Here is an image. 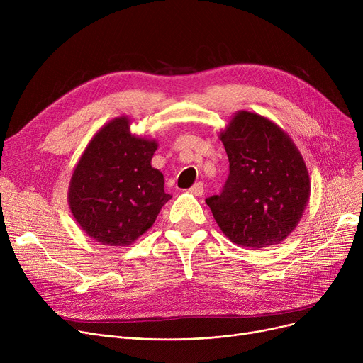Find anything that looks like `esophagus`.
I'll return each instance as SVG.
<instances>
[{"mask_svg":"<svg viewBox=\"0 0 363 363\" xmlns=\"http://www.w3.org/2000/svg\"><path fill=\"white\" fill-rule=\"evenodd\" d=\"M188 191L191 193L193 196H196V197H200V196H203V193H204V186H203L201 182H197V184H194L191 188H189Z\"/></svg>","mask_w":363,"mask_h":363,"instance_id":"obj_1","label":"esophagus"}]
</instances>
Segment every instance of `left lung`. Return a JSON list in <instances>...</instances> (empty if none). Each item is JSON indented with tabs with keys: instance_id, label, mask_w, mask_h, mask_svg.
<instances>
[{
	"instance_id": "1",
	"label": "left lung",
	"mask_w": 363,
	"mask_h": 363,
	"mask_svg": "<svg viewBox=\"0 0 363 363\" xmlns=\"http://www.w3.org/2000/svg\"><path fill=\"white\" fill-rule=\"evenodd\" d=\"M230 160L220 196L206 199L220 231L234 244L260 250L287 238L311 197V178L284 129L240 110L219 132Z\"/></svg>"
}]
</instances>
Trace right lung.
<instances>
[{
    "label": "right lung",
    "mask_w": 363,
    "mask_h": 363,
    "mask_svg": "<svg viewBox=\"0 0 363 363\" xmlns=\"http://www.w3.org/2000/svg\"><path fill=\"white\" fill-rule=\"evenodd\" d=\"M156 140L130 132L128 116L101 126L76 163L67 201L81 230L94 241L126 247L156 222L172 199L164 178L151 166Z\"/></svg>",
    "instance_id": "add662e5"
}]
</instances>
